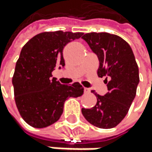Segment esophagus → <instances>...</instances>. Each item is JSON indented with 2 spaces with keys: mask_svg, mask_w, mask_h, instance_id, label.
Instances as JSON below:
<instances>
[{
  "mask_svg": "<svg viewBox=\"0 0 152 152\" xmlns=\"http://www.w3.org/2000/svg\"><path fill=\"white\" fill-rule=\"evenodd\" d=\"M84 91H85V93H89L90 92V88H87V87H84Z\"/></svg>",
  "mask_w": 152,
  "mask_h": 152,
  "instance_id": "34e87169",
  "label": "esophagus"
}]
</instances>
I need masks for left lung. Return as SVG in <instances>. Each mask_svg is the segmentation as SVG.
Wrapping results in <instances>:
<instances>
[{
  "label": "left lung",
  "instance_id": "8db88e82",
  "mask_svg": "<svg viewBox=\"0 0 152 152\" xmlns=\"http://www.w3.org/2000/svg\"><path fill=\"white\" fill-rule=\"evenodd\" d=\"M97 56L98 77H107L108 92L99 96L92 108H82L90 124L100 129L118 125L127 115L134 100L140 82L139 67L131 47L124 39L108 33H88L82 37Z\"/></svg>",
  "mask_w": 152,
  "mask_h": 152
}]
</instances>
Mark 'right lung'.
Here are the masks:
<instances>
[{"instance_id":"right-lung-1","label":"right lung","mask_w":152,"mask_h":152,"mask_svg":"<svg viewBox=\"0 0 152 152\" xmlns=\"http://www.w3.org/2000/svg\"><path fill=\"white\" fill-rule=\"evenodd\" d=\"M83 33L45 32L34 36L22 48L12 77L18 111L28 125L45 128L56 122L68 97L83 95L84 87L75 82L61 85L52 72L65 66L63 49Z\"/></svg>"}]
</instances>
